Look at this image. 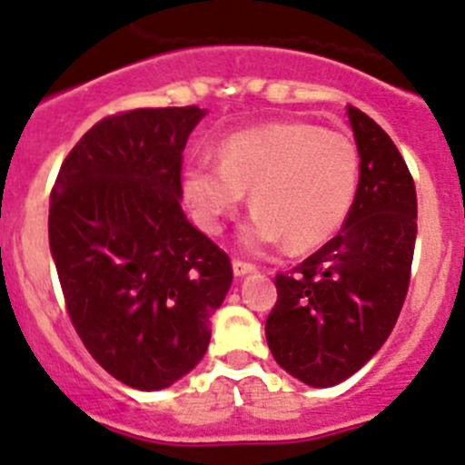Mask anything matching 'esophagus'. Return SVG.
I'll use <instances>...</instances> for the list:
<instances>
[{
  "mask_svg": "<svg viewBox=\"0 0 465 465\" xmlns=\"http://www.w3.org/2000/svg\"><path fill=\"white\" fill-rule=\"evenodd\" d=\"M232 272H235V276H246V273L255 272V264L244 262V260H232Z\"/></svg>",
  "mask_w": 465,
  "mask_h": 465,
  "instance_id": "34e87169",
  "label": "esophagus"
}]
</instances>
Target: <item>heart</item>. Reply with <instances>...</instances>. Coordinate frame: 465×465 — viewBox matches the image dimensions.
Here are the masks:
<instances>
[{
  "label": "heart",
  "mask_w": 465,
  "mask_h": 465,
  "mask_svg": "<svg viewBox=\"0 0 465 465\" xmlns=\"http://www.w3.org/2000/svg\"><path fill=\"white\" fill-rule=\"evenodd\" d=\"M219 157L184 163V201L203 230L219 232L251 189L255 212L240 232L249 251L285 240L292 251L315 249L335 235L356 198V143L312 123L278 121L235 132L221 143Z\"/></svg>",
  "instance_id": "obj_1"
}]
</instances>
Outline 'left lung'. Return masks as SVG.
Segmentation results:
<instances>
[{"instance_id":"obj_1","label":"left lung","mask_w":465,"mask_h":465,"mask_svg":"<svg viewBox=\"0 0 465 465\" xmlns=\"http://www.w3.org/2000/svg\"><path fill=\"white\" fill-rule=\"evenodd\" d=\"M361 157L342 230L290 273H278L269 349L312 388L344 381L381 349L404 306L418 232V198L404 157L361 109L347 107Z\"/></svg>"}]
</instances>
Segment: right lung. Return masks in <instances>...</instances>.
Segmentation results:
<instances>
[{"label": "right lung", "instance_id": "add662e5", "mask_svg": "<svg viewBox=\"0 0 465 465\" xmlns=\"http://www.w3.org/2000/svg\"><path fill=\"white\" fill-rule=\"evenodd\" d=\"M198 107L103 118L61 163L50 251L74 331L114 379L162 391L192 372L232 282L230 258L180 207Z\"/></svg>", "mask_w": 465, "mask_h": 465}]
</instances>
